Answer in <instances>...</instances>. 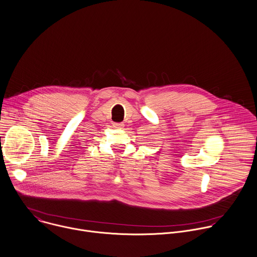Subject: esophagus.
I'll list each match as a JSON object with an SVG mask.
<instances>
[{"label": "esophagus", "instance_id": "1", "mask_svg": "<svg viewBox=\"0 0 257 257\" xmlns=\"http://www.w3.org/2000/svg\"><path fill=\"white\" fill-rule=\"evenodd\" d=\"M124 126V124L123 123H113V127L114 128H118V129H120V128H122Z\"/></svg>", "mask_w": 257, "mask_h": 257}]
</instances>
